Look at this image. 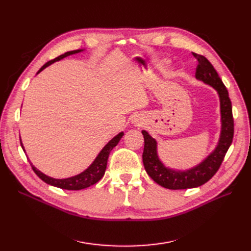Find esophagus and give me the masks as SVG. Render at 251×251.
Masks as SVG:
<instances>
[{"label": "esophagus", "mask_w": 251, "mask_h": 251, "mask_svg": "<svg viewBox=\"0 0 251 251\" xmlns=\"http://www.w3.org/2000/svg\"><path fill=\"white\" fill-rule=\"evenodd\" d=\"M135 123H137V121H135Z\"/></svg>", "instance_id": "1"}]
</instances>
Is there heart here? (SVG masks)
I'll list each match as a JSON object with an SVG mask.
<instances>
[{"label":"heart","instance_id":"heart-1","mask_svg":"<svg viewBox=\"0 0 251 251\" xmlns=\"http://www.w3.org/2000/svg\"><path fill=\"white\" fill-rule=\"evenodd\" d=\"M159 66H160V67H162V66H163V63H160V64H159Z\"/></svg>","mask_w":251,"mask_h":251}]
</instances>
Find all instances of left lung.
Masks as SVG:
<instances>
[{
  "mask_svg": "<svg viewBox=\"0 0 251 251\" xmlns=\"http://www.w3.org/2000/svg\"><path fill=\"white\" fill-rule=\"evenodd\" d=\"M198 60L196 78L214 88L220 98L221 110V134L218 146L202 162L185 171L172 170L161 162L157 153V141L147 132L142 131L144 149L142 161L149 176L156 183L169 189H186L201 186L212 178L223 162L233 138L232 107L228 91L209 60L200 54L193 53Z\"/></svg>",
  "mask_w": 251,
  "mask_h": 251,
  "instance_id": "left-lung-1",
  "label": "left lung"
}]
</instances>
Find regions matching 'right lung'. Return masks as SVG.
<instances>
[{"label":"right lung","mask_w":251,"mask_h":251,"mask_svg":"<svg viewBox=\"0 0 251 251\" xmlns=\"http://www.w3.org/2000/svg\"><path fill=\"white\" fill-rule=\"evenodd\" d=\"M81 51H82V49L68 51V52L64 53V54L57 56L56 58L49 60L48 63H46L41 68L39 72H37V74H39L41 71H43L46 67L50 66L51 64L58 62V60L63 59L64 57L75 54V53H78V52H81ZM123 136H124V132H120L118 135H116L115 137L111 139L107 144H105L103 149L100 151V153L98 154L97 157L95 158V160L93 161V163L91 164L86 171H83L82 173L76 175V176H73V177H70V178L55 179V178L49 177V176H47V175H45L44 173H42L41 171L37 170L32 163H30V164H31V168H32L33 172L44 182H46L47 184H50L52 186H56V187H59V188H63V189H68V191H79V189L87 188L91 185L95 184L96 182H98L103 177L105 169H107V162H108L110 151L117 146L119 140L121 139ZM21 146H22V149L24 150V151H25V149H24V147H23L22 141H21Z\"/></svg>","instance_id":"right-lung-1"}]
</instances>
